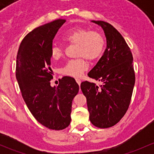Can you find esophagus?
Listing matches in <instances>:
<instances>
[{
	"label": "esophagus",
	"mask_w": 154,
	"mask_h": 154,
	"mask_svg": "<svg viewBox=\"0 0 154 154\" xmlns=\"http://www.w3.org/2000/svg\"><path fill=\"white\" fill-rule=\"evenodd\" d=\"M76 82L77 83V84L80 85V83H81V80H80V79L77 78V79H76Z\"/></svg>",
	"instance_id": "esophagus-1"
}]
</instances>
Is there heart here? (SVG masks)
I'll use <instances>...</instances> for the list:
<instances>
[{
    "mask_svg": "<svg viewBox=\"0 0 154 154\" xmlns=\"http://www.w3.org/2000/svg\"><path fill=\"white\" fill-rule=\"evenodd\" d=\"M63 40L70 44L77 45V56L83 57L88 60H95L101 56L105 46L103 37L95 31H88L85 29H75L68 32ZM51 55L54 60H57L63 55L61 46L54 45L51 49ZM84 58L70 60L62 68V74L70 77H79L88 68V64Z\"/></svg>",
    "mask_w": 154,
    "mask_h": 154,
    "instance_id": "obj_1",
    "label": "heart"
}]
</instances>
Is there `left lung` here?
<instances>
[{"mask_svg": "<svg viewBox=\"0 0 154 154\" xmlns=\"http://www.w3.org/2000/svg\"><path fill=\"white\" fill-rule=\"evenodd\" d=\"M102 27L106 48L88 76L101 82L100 86L82 82L89 120L99 128L112 127L122 119L128 109L135 84L133 55L120 32L109 23L91 21Z\"/></svg>", "mask_w": 154, "mask_h": 154, "instance_id": "1", "label": "left lung"}]
</instances>
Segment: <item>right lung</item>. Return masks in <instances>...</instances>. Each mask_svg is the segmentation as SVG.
Listing matches in <instances>:
<instances>
[{
    "label": "right lung",
    "instance_id": "1",
    "mask_svg": "<svg viewBox=\"0 0 154 154\" xmlns=\"http://www.w3.org/2000/svg\"><path fill=\"white\" fill-rule=\"evenodd\" d=\"M66 19H57L29 32L21 42L16 60V79L23 99L33 117L51 130H60L71 123L72 100L79 86L63 77L51 86V49L53 39Z\"/></svg>",
    "mask_w": 154,
    "mask_h": 154
}]
</instances>
